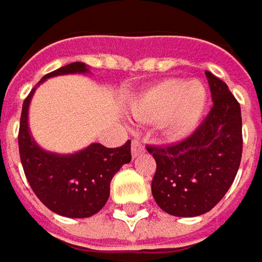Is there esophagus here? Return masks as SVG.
<instances>
[{
    "instance_id": "esophagus-1",
    "label": "esophagus",
    "mask_w": 262,
    "mask_h": 262,
    "mask_svg": "<svg viewBox=\"0 0 262 262\" xmlns=\"http://www.w3.org/2000/svg\"><path fill=\"white\" fill-rule=\"evenodd\" d=\"M143 152H144V147H143L141 141L133 140V143H131V154H133V158H137V157L141 155Z\"/></svg>"
}]
</instances>
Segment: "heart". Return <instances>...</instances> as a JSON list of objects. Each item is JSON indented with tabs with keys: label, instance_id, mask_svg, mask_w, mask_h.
<instances>
[{
	"label": "heart",
	"instance_id": "obj_1",
	"mask_svg": "<svg viewBox=\"0 0 262 262\" xmlns=\"http://www.w3.org/2000/svg\"><path fill=\"white\" fill-rule=\"evenodd\" d=\"M207 91L204 84L192 80L168 79L149 86L133 98L131 115L137 121H162L167 136L182 139L189 136L206 112Z\"/></svg>",
	"mask_w": 262,
	"mask_h": 262
}]
</instances>
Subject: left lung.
Masks as SVG:
<instances>
[{"label": "left lung", "instance_id": "obj_1", "mask_svg": "<svg viewBox=\"0 0 262 262\" xmlns=\"http://www.w3.org/2000/svg\"><path fill=\"white\" fill-rule=\"evenodd\" d=\"M213 107L192 136L147 152L157 161L152 195L168 215L207 213L233 185L242 159V112L227 83L206 71Z\"/></svg>", "mask_w": 262, "mask_h": 262}]
</instances>
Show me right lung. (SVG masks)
<instances>
[{
  "instance_id": "1",
  "label": "right lung",
  "mask_w": 262,
  "mask_h": 262,
  "mask_svg": "<svg viewBox=\"0 0 262 262\" xmlns=\"http://www.w3.org/2000/svg\"><path fill=\"white\" fill-rule=\"evenodd\" d=\"M88 73L91 71L84 62H73L46 74L38 84L55 76ZM37 86L24 101L20 115L19 154L25 176L38 200L56 215L66 217L95 215L108 200L113 176L123 164L131 161V141L113 149L92 143L74 154L45 150L34 140L28 125L29 103Z\"/></svg>"
}]
</instances>
